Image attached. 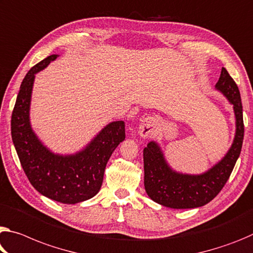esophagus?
<instances>
[{"mask_svg": "<svg viewBox=\"0 0 253 253\" xmlns=\"http://www.w3.org/2000/svg\"><path fill=\"white\" fill-rule=\"evenodd\" d=\"M155 126V119L153 117H147L142 120L141 125L138 127V134L142 136V137H148L153 131V128Z\"/></svg>", "mask_w": 253, "mask_h": 253, "instance_id": "esophagus-1", "label": "esophagus"}]
</instances>
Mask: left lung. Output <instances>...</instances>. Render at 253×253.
I'll return each instance as SVG.
<instances>
[{
    "mask_svg": "<svg viewBox=\"0 0 253 253\" xmlns=\"http://www.w3.org/2000/svg\"><path fill=\"white\" fill-rule=\"evenodd\" d=\"M216 89L233 105L235 136L226 155L202 174H183L173 171L164 159L158 143L150 142L144 148V186L148 197L166 207L183 210L206 205L223 189L240 156L243 143L244 125L241 95L228 72L222 69Z\"/></svg>",
    "mask_w": 253,
    "mask_h": 253,
    "instance_id": "obj_1",
    "label": "left lung"
}]
</instances>
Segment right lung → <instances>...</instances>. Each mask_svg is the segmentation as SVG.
Returning <instances> with one entry per match:
<instances>
[{
    "label": "right lung",
    "instance_id": "obj_1",
    "mask_svg": "<svg viewBox=\"0 0 253 253\" xmlns=\"http://www.w3.org/2000/svg\"><path fill=\"white\" fill-rule=\"evenodd\" d=\"M57 55H50L28 72L20 86L11 118V135L20 163L40 194L63 204L81 203L99 192L112 152L125 139V123L112 122L83 148L71 155L55 154L39 141L30 125L35 75Z\"/></svg>",
    "mask_w": 253,
    "mask_h": 253
}]
</instances>
